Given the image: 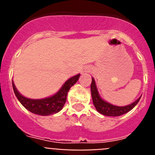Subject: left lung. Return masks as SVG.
<instances>
[{
	"mask_svg": "<svg viewBox=\"0 0 155 155\" xmlns=\"http://www.w3.org/2000/svg\"><path fill=\"white\" fill-rule=\"evenodd\" d=\"M91 93L93 104H94L96 110L101 114L107 116H119L128 113L129 111H130L131 109L135 107V105L138 103L140 99V97H141L140 96L135 102L130 105H125V106H117V105L110 104L101 98L99 93H98V88H97L96 84H95V81L93 78L91 84Z\"/></svg>",
	"mask_w": 155,
	"mask_h": 155,
	"instance_id": "1",
	"label": "left lung"
}]
</instances>
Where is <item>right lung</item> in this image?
Listing matches in <instances>:
<instances>
[{"mask_svg":"<svg viewBox=\"0 0 155 155\" xmlns=\"http://www.w3.org/2000/svg\"><path fill=\"white\" fill-rule=\"evenodd\" d=\"M79 78H80V74L71 77V78L66 81L65 83L57 93L50 97L40 98V99H32L23 96L18 91L13 81H12V86H13L14 92L18 100L27 110L34 114L40 115V116H50L59 113L63 109L67 100L68 92L69 91L70 88L78 81Z\"/></svg>","mask_w":155,"mask_h":155,"instance_id":"1","label":"right lung"}]
</instances>
